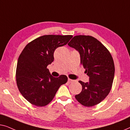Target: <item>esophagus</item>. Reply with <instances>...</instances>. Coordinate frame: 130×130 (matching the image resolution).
I'll return each mask as SVG.
<instances>
[{
    "mask_svg": "<svg viewBox=\"0 0 130 130\" xmlns=\"http://www.w3.org/2000/svg\"><path fill=\"white\" fill-rule=\"evenodd\" d=\"M74 82L73 80H72V79H68V82H69V83H72V82Z\"/></svg>",
    "mask_w": 130,
    "mask_h": 130,
    "instance_id": "1",
    "label": "esophagus"
}]
</instances>
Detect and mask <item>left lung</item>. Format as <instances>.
I'll return each mask as SVG.
<instances>
[{
    "label": "left lung",
    "mask_w": 130,
    "mask_h": 130,
    "mask_svg": "<svg viewBox=\"0 0 130 130\" xmlns=\"http://www.w3.org/2000/svg\"><path fill=\"white\" fill-rule=\"evenodd\" d=\"M77 50L80 63L89 77V81H79L82 90L75 98L87 107L98 104L111 91L114 77L115 66L108 50L97 39L90 35H76L68 43Z\"/></svg>",
    "instance_id": "obj_1"
}]
</instances>
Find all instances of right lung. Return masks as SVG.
Segmentation results:
<instances>
[{
	"label": "right lung",
	"instance_id": "right-lung-1",
	"mask_svg": "<svg viewBox=\"0 0 130 130\" xmlns=\"http://www.w3.org/2000/svg\"><path fill=\"white\" fill-rule=\"evenodd\" d=\"M72 35H46L26 45L18 58L16 70L17 86L29 103L44 106L51 102L61 85L68 78L66 75L54 77L47 66L54 61L57 48L66 45Z\"/></svg>",
	"mask_w": 130,
	"mask_h": 130
}]
</instances>
